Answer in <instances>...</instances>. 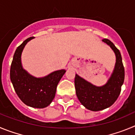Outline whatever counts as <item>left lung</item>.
I'll list each match as a JSON object with an SVG mask.
<instances>
[{"label":"left lung","mask_w":135,"mask_h":135,"mask_svg":"<svg viewBox=\"0 0 135 135\" xmlns=\"http://www.w3.org/2000/svg\"><path fill=\"white\" fill-rule=\"evenodd\" d=\"M112 48L116 56L114 70L107 83L102 86H96L75 75V85L76 96L87 110L99 111L111 106L116 102L121 91L124 80V69L119 50L108 39L102 40Z\"/></svg>","instance_id":"left-lung-1"}]
</instances>
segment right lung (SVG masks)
I'll return each instance as SVG.
<instances>
[{
	"mask_svg": "<svg viewBox=\"0 0 135 135\" xmlns=\"http://www.w3.org/2000/svg\"><path fill=\"white\" fill-rule=\"evenodd\" d=\"M33 38L25 40L15 50L11 66V81L18 97L24 104L35 108H44L54 99L57 85L66 70H56L38 78L25 70L21 62V54L25 45Z\"/></svg>",
	"mask_w": 135,
	"mask_h": 135,
	"instance_id": "1",
	"label": "right lung"
}]
</instances>
